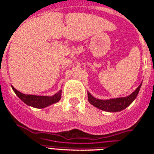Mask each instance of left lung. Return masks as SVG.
Listing matches in <instances>:
<instances>
[{
	"label": "left lung",
	"instance_id": "8db88e82",
	"mask_svg": "<svg viewBox=\"0 0 154 154\" xmlns=\"http://www.w3.org/2000/svg\"><path fill=\"white\" fill-rule=\"evenodd\" d=\"M140 87L141 84L131 94L126 97L114 98L109 100H100L95 98L89 92H88V99L91 105L100 109L101 110L107 112H119L127 108L132 103V101L136 99L138 95Z\"/></svg>",
	"mask_w": 154,
	"mask_h": 154
}]
</instances>
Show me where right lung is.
<instances>
[{"instance_id":"1","label":"right lung","mask_w":154,"mask_h":154,"mask_svg":"<svg viewBox=\"0 0 154 154\" xmlns=\"http://www.w3.org/2000/svg\"><path fill=\"white\" fill-rule=\"evenodd\" d=\"M12 88L15 94L20 98L21 100L23 101L24 103L26 104L27 106H32L35 108L42 109L45 108L47 106H51L54 103H57L59 101L61 97H62V90L57 92L52 97H48V96H35V95H26L18 92L16 90L14 87L12 86Z\"/></svg>"}]
</instances>
